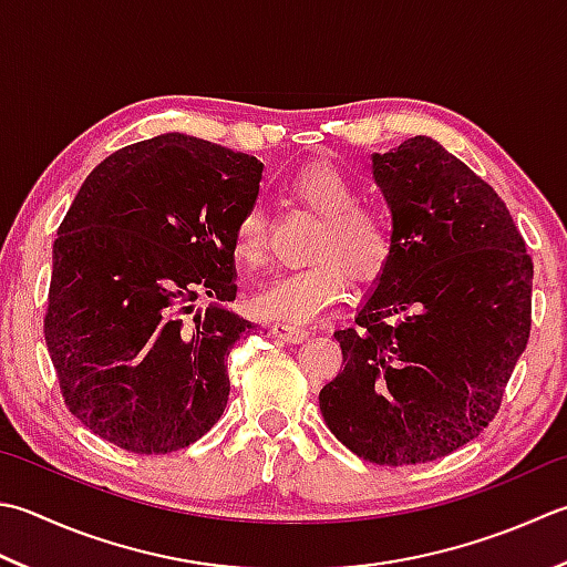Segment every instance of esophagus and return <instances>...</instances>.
I'll return each mask as SVG.
<instances>
[{
  "instance_id": "1",
  "label": "esophagus",
  "mask_w": 567,
  "mask_h": 567,
  "mask_svg": "<svg viewBox=\"0 0 567 567\" xmlns=\"http://www.w3.org/2000/svg\"><path fill=\"white\" fill-rule=\"evenodd\" d=\"M270 331H272V337L282 339V341H290V343L305 341L309 337V329L297 327V324H287V321H275Z\"/></svg>"
}]
</instances>
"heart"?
I'll list each match as a JSON object with an SVG mask.
<instances>
[{"label":"heart","instance_id":"heart-1","mask_svg":"<svg viewBox=\"0 0 567 567\" xmlns=\"http://www.w3.org/2000/svg\"><path fill=\"white\" fill-rule=\"evenodd\" d=\"M299 204L321 216L312 255L319 260L270 277L252 297V309L282 321H309L347 290V270L357 282H373L395 252V228L388 210L359 198V186L329 162H312L290 182ZM270 220L260 204L243 210L233 228V252L258 268L268 255Z\"/></svg>","mask_w":567,"mask_h":567}]
</instances>
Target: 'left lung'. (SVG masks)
<instances>
[{"instance_id":"8db88e82","label":"left lung","mask_w":567,"mask_h":567,"mask_svg":"<svg viewBox=\"0 0 567 567\" xmlns=\"http://www.w3.org/2000/svg\"><path fill=\"white\" fill-rule=\"evenodd\" d=\"M373 176L395 252L357 324L334 331L343 369L319 408L361 460L403 467L496 417L530 334L534 262L494 188L435 140L373 154Z\"/></svg>"}]
</instances>
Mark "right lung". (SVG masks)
Returning <instances> with one entry per match:
<instances>
[{
	"label": "right lung",
	"mask_w": 567,
	"mask_h": 567,
	"mask_svg": "<svg viewBox=\"0 0 567 567\" xmlns=\"http://www.w3.org/2000/svg\"><path fill=\"white\" fill-rule=\"evenodd\" d=\"M262 164L169 132L110 154L53 240L49 357L65 408L115 447L166 454L224 415L236 299L233 228ZM196 298H208L206 310Z\"/></svg>",
	"instance_id": "obj_1"
}]
</instances>
